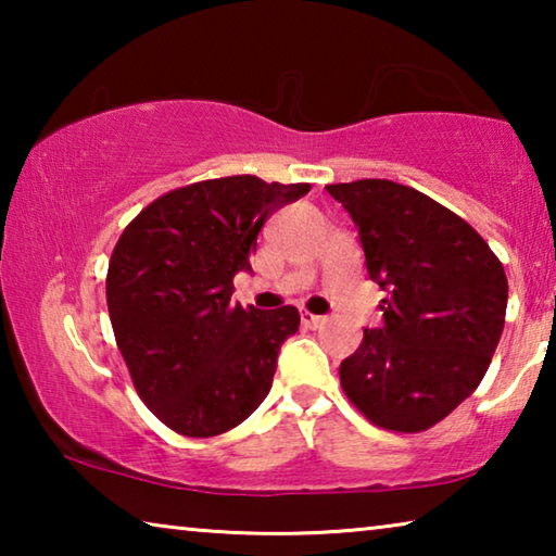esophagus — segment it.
Instances as JSON below:
<instances>
[{"label": "esophagus", "mask_w": 556, "mask_h": 556, "mask_svg": "<svg viewBox=\"0 0 556 556\" xmlns=\"http://www.w3.org/2000/svg\"><path fill=\"white\" fill-rule=\"evenodd\" d=\"M301 324H304L306 328H321L326 324V318L316 316L312 312H301Z\"/></svg>", "instance_id": "34e87169"}]
</instances>
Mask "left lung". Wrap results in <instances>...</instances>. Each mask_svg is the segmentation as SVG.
Listing matches in <instances>:
<instances>
[{
  "label": "left lung",
  "instance_id": "left-lung-1",
  "mask_svg": "<svg viewBox=\"0 0 556 556\" xmlns=\"http://www.w3.org/2000/svg\"><path fill=\"white\" fill-rule=\"evenodd\" d=\"M326 191L351 213L384 324L341 363V388L375 427L419 434L478 384L501 341L503 262L470 225L417 188L361 178Z\"/></svg>",
  "mask_w": 556,
  "mask_h": 556
}]
</instances>
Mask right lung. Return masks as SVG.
I'll return each mask as SVG.
<instances>
[{"label": "right lung", "instance_id": "obj_1", "mask_svg": "<svg viewBox=\"0 0 556 556\" xmlns=\"http://www.w3.org/2000/svg\"><path fill=\"white\" fill-rule=\"evenodd\" d=\"M308 184L223 176L159 195L112 250L108 308L129 378L159 421L184 437H218L267 397L294 306L232 304L257 232Z\"/></svg>", "mask_w": 556, "mask_h": 556}]
</instances>
